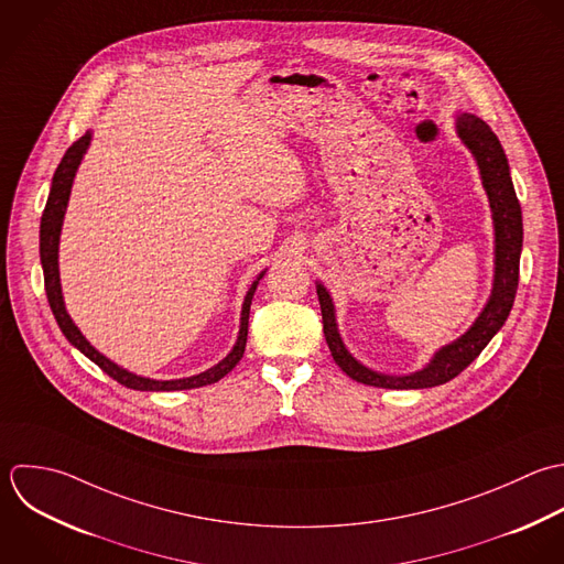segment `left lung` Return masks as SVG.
Returning <instances> with one entry per match:
<instances>
[{
    "mask_svg": "<svg viewBox=\"0 0 564 564\" xmlns=\"http://www.w3.org/2000/svg\"><path fill=\"white\" fill-rule=\"evenodd\" d=\"M457 133L473 151L495 219V285L488 305L475 325L455 343L442 347L433 360L411 376H384L360 365L343 345L329 292L318 283L323 332L336 365L356 382L380 389H431L457 378L506 325L519 288V263L523 248V215L510 177V164L497 133L475 113L457 118Z\"/></svg>",
    "mask_w": 564,
    "mask_h": 564,
    "instance_id": "obj_1",
    "label": "left lung"
}]
</instances>
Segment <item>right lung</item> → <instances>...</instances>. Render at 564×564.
Returning <instances> with one entry per match:
<instances>
[{"label":"right lung","mask_w":564,"mask_h":564,"mask_svg":"<svg viewBox=\"0 0 564 564\" xmlns=\"http://www.w3.org/2000/svg\"><path fill=\"white\" fill-rule=\"evenodd\" d=\"M91 140V131H85V135H80L76 142H72V147L65 151L61 164L54 171L52 177V188L43 208V217H41V230H39V254H41V265H43V283H45V294H47V303L50 310L63 332V336L80 351L85 354L91 362H96L109 378H113L116 382H120L127 389L133 391H184V389H197V387H206L213 384L217 380H221L228 371L235 369V365L243 358L246 351V340H248V318H250V303L254 296V290L261 281V276L265 272H261L257 276V281L250 285L246 299H243V307H241V325H239V336L237 343L232 347V351L213 369L199 373V376H191V378H182V380H151V378H140L135 373L124 371L122 367L113 365L111 360H107L102 354H98L87 340L85 336L78 332V327L72 323L69 314L65 312V303L61 296V281H58V235H61V224H63V215L67 208V199H69V191H72V182L76 175V169L83 160V153L87 151Z\"/></svg>","instance_id":"1"}]
</instances>
